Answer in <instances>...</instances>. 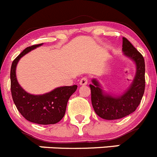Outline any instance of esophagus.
Segmentation results:
<instances>
[{
	"label": "esophagus",
	"mask_w": 157,
	"mask_h": 157,
	"mask_svg": "<svg viewBox=\"0 0 157 157\" xmlns=\"http://www.w3.org/2000/svg\"><path fill=\"white\" fill-rule=\"evenodd\" d=\"M87 80H88V79L87 77H83L79 82V84L80 85H86L87 84Z\"/></svg>",
	"instance_id": "1"
}]
</instances>
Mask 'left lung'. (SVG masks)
<instances>
[{"instance_id":"1","label":"left lung","mask_w":157,"mask_h":157,"mask_svg":"<svg viewBox=\"0 0 157 157\" xmlns=\"http://www.w3.org/2000/svg\"><path fill=\"white\" fill-rule=\"evenodd\" d=\"M122 52L124 56L135 63V75L130 87L122 94L114 95L102 89L101 84L95 78L90 84L91 103L96 114L102 119L117 120L135 112L140 104L145 91V60L143 56L131 42L123 37Z\"/></svg>"}]
</instances>
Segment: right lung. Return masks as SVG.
<instances>
[{
	"label": "right lung",
	"mask_w": 157,
	"mask_h": 157,
	"mask_svg": "<svg viewBox=\"0 0 157 157\" xmlns=\"http://www.w3.org/2000/svg\"><path fill=\"white\" fill-rule=\"evenodd\" d=\"M43 44L26 48L13 61L11 67V91L15 106L27 121L38 124H55L63 118L70 96L75 92L77 85L63 86L43 94L26 92L16 77L17 64L21 58Z\"/></svg>",
	"instance_id": "right-lung-1"
}]
</instances>
